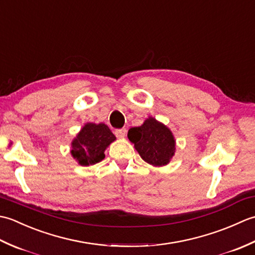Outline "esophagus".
I'll list each match as a JSON object with an SVG mask.
<instances>
[{
  "label": "esophagus",
  "instance_id": "1",
  "mask_svg": "<svg viewBox=\"0 0 255 255\" xmlns=\"http://www.w3.org/2000/svg\"><path fill=\"white\" fill-rule=\"evenodd\" d=\"M126 133H127L126 128L116 129V130H115V134H116V137H118V138H125V136H126Z\"/></svg>",
  "mask_w": 255,
  "mask_h": 255
}]
</instances>
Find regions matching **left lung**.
I'll use <instances>...</instances> for the list:
<instances>
[{
	"label": "left lung",
	"instance_id": "obj_1",
	"mask_svg": "<svg viewBox=\"0 0 255 255\" xmlns=\"http://www.w3.org/2000/svg\"><path fill=\"white\" fill-rule=\"evenodd\" d=\"M128 139L147 163L163 166L169 163L175 152V139L165 125L149 117L139 127L128 131Z\"/></svg>",
	"mask_w": 255,
	"mask_h": 255
}]
</instances>
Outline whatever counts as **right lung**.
I'll return each mask as SVG.
<instances>
[{
	"instance_id": "1",
	"label": "right lung",
	"mask_w": 255,
	"mask_h": 255,
	"mask_svg": "<svg viewBox=\"0 0 255 255\" xmlns=\"http://www.w3.org/2000/svg\"><path fill=\"white\" fill-rule=\"evenodd\" d=\"M116 137L105 124H85L72 140L71 154L80 165L89 166L105 158V150Z\"/></svg>"
}]
</instances>
